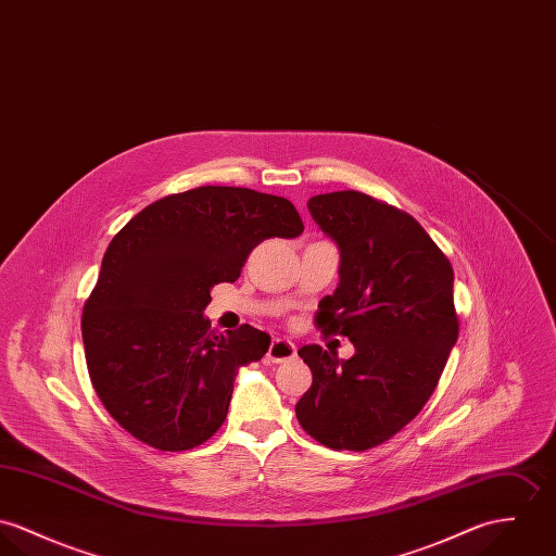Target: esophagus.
Instances as JSON below:
<instances>
[{"mask_svg": "<svg viewBox=\"0 0 556 556\" xmlns=\"http://www.w3.org/2000/svg\"><path fill=\"white\" fill-rule=\"evenodd\" d=\"M294 356H296V345L292 341H288V339H273V343H270V348L266 352V358L270 363H275V365L288 363Z\"/></svg>", "mask_w": 556, "mask_h": 556, "instance_id": "34e87169", "label": "esophagus"}]
</instances>
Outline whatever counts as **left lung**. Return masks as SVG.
<instances>
[{
	"label": "left lung",
	"mask_w": 556,
	"mask_h": 556,
	"mask_svg": "<svg viewBox=\"0 0 556 556\" xmlns=\"http://www.w3.org/2000/svg\"><path fill=\"white\" fill-rule=\"evenodd\" d=\"M315 224L341 251L339 286L317 326L354 343V356L305 345L313 383L296 403L321 445L363 452L409 425L431 399L458 339L454 270L405 211L348 189L313 195Z\"/></svg>",
	"instance_id": "obj_1"
}]
</instances>
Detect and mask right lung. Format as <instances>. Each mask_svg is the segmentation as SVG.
I'll use <instances>...</instances> for the list:
<instances>
[{
	"instance_id": "1",
	"label": "right lung",
	"mask_w": 556,
	"mask_h": 556,
	"mask_svg": "<svg viewBox=\"0 0 556 556\" xmlns=\"http://www.w3.org/2000/svg\"><path fill=\"white\" fill-rule=\"evenodd\" d=\"M303 230L281 195L204 186L144 206L115 235L80 330L91 383L125 431L164 452L217 432L237 372L268 352L270 337L249 324L211 330V288L237 281L262 241Z\"/></svg>"
}]
</instances>
